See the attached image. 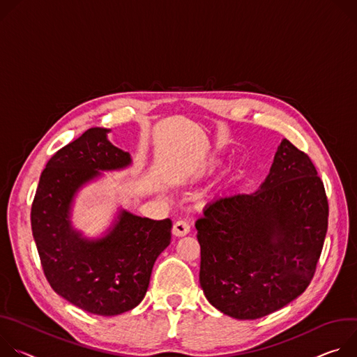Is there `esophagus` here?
<instances>
[{
  "label": "esophagus",
  "instance_id": "obj_1",
  "mask_svg": "<svg viewBox=\"0 0 357 357\" xmlns=\"http://www.w3.org/2000/svg\"><path fill=\"white\" fill-rule=\"evenodd\" d=\"M188 231H190V224L184 220H178L173 225V234L176 236H184L188 234Z\"/></svg>",
  "mask_w": 357,
  "mask_h": 357
}]
</instances>
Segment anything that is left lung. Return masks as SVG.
<instances>
[{
  "instance_id": "8db88e82",
  "label": "left lung",
  "mask_w": 357,
  "mask_h": 357,
  "mask_svg": "<svg viewBox=\"0 0 357 357\" xmlns=\"http://www.w3.org/2000/svg\"><path fill=\"white\" fill-rule=\"evenodd\" d=\"M324 181L284 139L259 190L217 199L195 221L200 285L235 319H259L309 287L328 231Z\"/></svg>"
}]
</instances>
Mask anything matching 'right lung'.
Instances as JSON below:
<instances>
[{
  "label": "right lung",
  "mask_w": 357,
  "mask_h": 357,
  "mask_svg": "<svg viewBox=\"0 0 357 357\" xmlns=\"http://www.w3.org/2000/svg\"><path fill=\"white\" fill-rule=\"evenodd\" d=\"M105 128L88 129L47 163L31 207V228L51 288L89 313L114 316L136 307L149 288L153 265L170 244L172 220H150L122 211L109 234L85 240L72 229L69 208L77 188L130 165Z\"/></svg>",
  "instance_id": "right-lung-1"
}]
</instances>
